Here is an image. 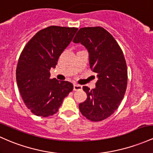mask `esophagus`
Listing matches in <instances>:
<instances>
[{"instance_id": "esophagus-1", "label": "esophagus", "mask_w": 153, "mask_h": 153, "mask_svg": "<svg viewBox=\"0 0 153 153\" xmlns=\"http://www.w3.org/2000/svg\"><path fill=\"white\" fill-rule=\"evenodd\" d=\"M73 90L74 91H80L82 90V86L78 84H74L73 85Z\"/></svg>"}]
</instances>
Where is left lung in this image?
I'll return each instance as SVG.
<instances>
[{"instance_id":"8db88e82","label":"left lung","mask_w":153,"mask_h":153,"mask_svg":"<svg viewBox=\"0 0 153 153\" xmlns=\"http://www.w3.org/2000/svg\"><path fill=\"white\" fill-rule=\"evenodd\" d=\"M73 42L86 48L90 68L98 78L95 88L83 87L87 99L79 105L80 111L91 121H101L113 114L126 93L128 73L123 51L101 27L80 28Z\"/></svg>"}]
</instances>
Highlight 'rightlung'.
Listing matches in <instances>:
<instances>
[{
	"label": "right lung",
	"instance_id": "add662e5",
	"mask_svg": "<svg viewBox=\"0 0 153 153\" xmlns=\"http://www.w3.org/2000/svg\"><path fill=\"white\" fill-rule=\"evenodd\" d=\"M78 28L50 26L35 35L20 54L16 70L20 94L30 111L48 117L58 111L64 99L73 89L65 80L50 78L58 59L68 47Z\"/></svg>",
	"mask_w": 153,
	"mask_h": 153
}]
</instances>
